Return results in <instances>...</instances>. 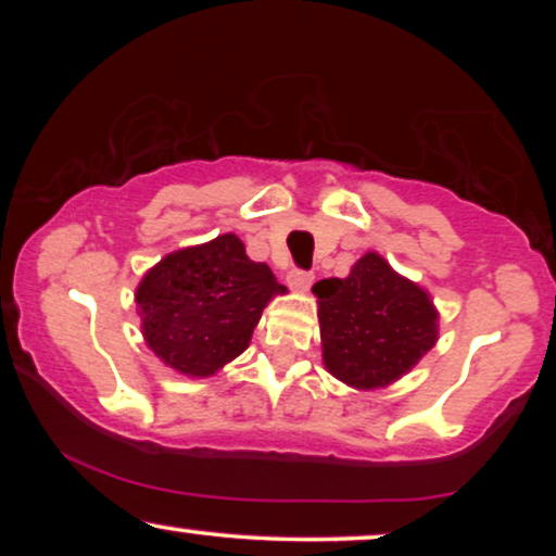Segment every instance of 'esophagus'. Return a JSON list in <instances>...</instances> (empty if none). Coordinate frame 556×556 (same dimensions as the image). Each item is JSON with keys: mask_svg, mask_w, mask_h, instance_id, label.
Instances as JSON below:
<instances>
[{"mask_svg": "<svg viewBox=\"0 0 556 556\" xmlns=\"http://www.w3.org/2000/svg\"><path fill=\"white\" fill-rule=\"evenodd\" d=\"M286 278H288V286L295 288V291H308L311 283H314V273L301 270V268H293Z\"/></svg>", "mask_w": 556, "mask_h": 556, "instance_id": "esophagus-1", "label": "esophagus"}]
</instances>
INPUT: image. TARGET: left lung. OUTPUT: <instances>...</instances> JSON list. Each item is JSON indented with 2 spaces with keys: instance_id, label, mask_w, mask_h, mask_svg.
Masks as SVG:
<instances>
[{
  "instance_id": "8db88e82",
  "label": "left lung",
  "mask_w": 556,
  "mask_h": 556,
  "mask_svg": "<svg viewBox=\"0 0 556 556\" xmlns=\"http://www.w3.org/2000/svg\"><path fill=\"white\" fill-rule=\"evenodd\" d=\"M314 293L326 369L356 390L400 379L438 339L430 295L377 253L359 257L346 278L318 280Z\"/></svg>"
}]
</instances>
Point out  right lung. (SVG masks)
Here are the masks:
<instances>
[{
	"instance_id": "1",
	"label": "right lung",
	"mask_w": 556,
	"mask_h": 556,
	"mask_svg": "<svg viewBox=\"0 0 556 556\" xmlns=\"http://www.w3.org/2000/svg\"><path fill=\"white\" fill-rule=\"evenodd\" d=\"M276 293L286 286L227 232L166 255L143 276L136 303L151 352L181 375L210 377L245 352Z\"/></svg>"
}]
</instances>
